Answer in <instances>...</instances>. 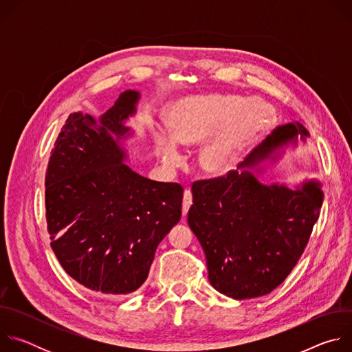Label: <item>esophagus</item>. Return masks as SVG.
<instances>
[{"label":"esophagus","mask_w":352,"mask_h":352,"mask_svg":"<svg viewBox=\"0 0 352 352\" xmlns=\"http://www.w3.org/2000/svg\"><path fill=\"white\" fill-rule=\"evenodd\" d=\"M192 205V192L190 189H185L184 192V200H182V214L186 216L188 214V210Z\"/></svg>","instance_id":"34e87169"}]
</instances>
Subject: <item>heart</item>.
<instances>
[{"mask_svg":"<svg viewBox=\"0 0 352 352\" xmlns=\"http://www.w3.org/2000/svg\"><path fill=\"white\" fill-rule=\"evenodd\" d=\"M249 112L248 122L245 116ZM263 113L265 117L261 119ZM272 118L273 110L259 100L248 102V98L234 94L189 96L167 109L164 121L168 132L152 128L150 133L157 153L170 167L181 163L178 143L195 144L204 140L196 156L199 167L208 174L221 175L236 164L243 150Z\"/></svg>","mask_w":352,"mask_h":352,"instance_id":"obj_1","label":"heart"}]
</instances>
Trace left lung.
<instances>
[{"instance_id":"8db88e82","label":"left lung","mask_w":352,"mask_h":352,"mask_svg":"<svg viewBox=\"0 0 352 352\" xmlns=\"http://www.w3.org/2000/svg\"><path fill=\"white\" fill-rule=\"evenodd\" d=\"M298 136H309L302 124L277 126L239 170L192 184L188 223L205 250L210 284L230 298H258L277 288L304 254L319 219V182L311 181L300 189L263 185L252 173L241 170Z\"/></svg>"}]
</instances>
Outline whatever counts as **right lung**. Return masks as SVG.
Here are the masks:
<instances>
[{
  "mask_svg": "<svg viewBox=\"0 0 352 352\" xmlns=\"http://www.w3.org/2000/svg\"><path fill=\"white\" fill-rule=\"evenodd\" d=\"M138 100L135 90L121 93L100 124L69 114L45 171L54 254L75 281L107 295L131 294L146 281L159 243L181 219L179 184L152 181L124 164L118 139Z\"/></svg>",
  "mask_w": 352,
  "mask_h": 352,
  "instance_id": "obj_1",
  "label": "right lung"
}]
</instances>
